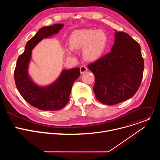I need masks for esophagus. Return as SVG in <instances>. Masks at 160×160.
Listing matches in <instances>:
<instances>
[{
	"label": "esophagus",
	"instance_id": "esophagus-1",
	"mask_svg": "<svg viewBox=\"0 0 160 160\" xmlns=\"http://www.w3.org/2000/svg\"><path fill=\"white\" fill-rule=\"evenodd\" d=\"M80 73H83L84 72H85L87 71V68L86 66L82 65V66H80Z\"/></svg>",
	"mask_w": 160,
	"mask_h": 160
}]
</instances>
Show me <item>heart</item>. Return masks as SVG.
I'll use <instances>...</instances> for the list:
<instances>
[{
    "label": "heart",
    "mask_w": 160,
    "mask_h": 160,
    "mask_svg": "<svg viewBox=\"0 0 160 160\" xmlns=\"http://www.w3.org/2000/svg\"><path fill=\"white\" fill-rule=\"evenodd\" d=\"M70 45H66L64 51L69 56L74 49H83V55L88 61H96L105 52L108 43L106 33L101 30L83 29L73 32L70 37Z\"/></svg>",
    "instance_id": "b5f03b06"
}]
</instances>
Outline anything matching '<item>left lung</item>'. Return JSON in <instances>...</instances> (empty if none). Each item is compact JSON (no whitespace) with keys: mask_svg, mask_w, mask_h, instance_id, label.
<instances>
[{"mask_svg":"<svg viewBox=\"0 0 160 160\" xmlns=\"http://www.w3.org/2000/svg\"><path fill=\"white\" fill-rule=\"evenodd\" d=\"M115 31V43L111 52L88 65L95 77L96 97L107 105L131 98L139 88L144 72L139 43L127 33Z\"/></svg>","mask_w":160,"mask_h":160,"instance_id":"left-lung-1","label":"left lung"}]
</instances>
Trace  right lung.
<instances>
[{
  "instance_id": "obj_1",
  "label": "right lung",
  "mask_w": 160,
  "mask_h": 160,
  "mask_svg": "<svg viewBox=\"0 0 160 160\" xmlns=\"http://www.w3.org/2000/svg\"><path fill=\"white\" fill-rule=\"evenodd\" d=\"M64 25L55 24L41 28L28 41L24 52L18 59L14 73L15 83L19 92L27 102L38 109L57 111L63 108L69 101L72 87L80 76V68L64 70L58 79L48 86H39L28 74L32 51L43 38L59 33Z\"/></svg>"
}]
</instances>
